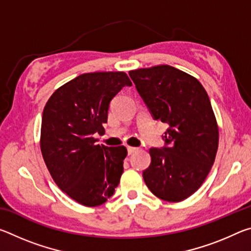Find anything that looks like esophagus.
<instances>
[{
	"label": "esophagus",
	"mask_w": 251,
	"mask_h": 251,
	"mask_svg": "<svg viewBox=\"0 0 251 251\" xmlns=\"http://www.w3.org/2000/svg\"><path fill=\"white\" fill-rule=\"evenodd\" d=\"M127 151H128V155H133L134 152L138 151V148H136V147H127Z\"/></svg>",
	"instance_id": "esophagus-1"
}]
</instances>
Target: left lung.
<instances>
[{"label": "left lung", "mask_w": 251, "mask_h": 251, "mask_svg": "<svg viewBox=\"0 0 251 251\" xmlns=\"http://www.w3.org/2000/svg\"><path fill=\"white\" fill-rule=\"evenodd\" d=\"M154 120L168 124L163 148H151L143 178L163 201L177 202L196 192L214 165L218 125L209 97L197 78L169 65L129 72Z\"/></svg>", "instance_id": "1"}]
</instances>
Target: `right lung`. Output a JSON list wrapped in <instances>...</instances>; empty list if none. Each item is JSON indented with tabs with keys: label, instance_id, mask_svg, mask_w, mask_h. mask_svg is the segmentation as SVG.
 <instances>
[{
	"label": "right lung",
	"instance_id": "obj_1",
	"mask_svg": "<svg viewBox=\"0 0 251 251\" xmlns=\"http://www.w3.org/2000/svg\"><path fill=\"white\" fill-rule=\"evenodd\" d=\"M131 82L124 72L82 74L55 91L41 126V151L50 176L67 196L95 207L113 196L124 171V146L97 145L109 103Z\"/></svg>",
	"mask_w": 251,
	"mask_h": 251
}]
</instances>
